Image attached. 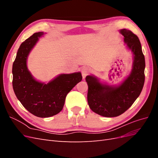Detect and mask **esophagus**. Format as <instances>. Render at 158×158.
<instances>
[{
  "label": "esophagus",
  "mask_w": 158,
  "mask_h": 158,
  "mask_svg": "<svg viewBox=\"0 0 158 158\" xmlns=\"http://www.w3.org/2000/svg\"><path fill=\"white\" fill-rule=\"evenodd\" d=\"M90 73V69L88 67H86V66H84L82 69V77L83 78H85V76H86L89 73Z\"/></svg>",
  "instance_id": "34e87169"
}]
</instances>
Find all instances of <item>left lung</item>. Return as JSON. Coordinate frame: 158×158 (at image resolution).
I'll use <instances>...</instances> for the list:
<instances>
[{"label": "left lung", "mask_w": 158, "mask_h": 158, "mask_svg": "<svg viewBox=\"0 0 158 158\" xmlns=\"http://www.w3.org/2000/svg\"><path fill=\"white\" fill-rule=\"evenodd\" d=\"M124 41L134 55L133 68L130 76L118 87L103 85L92 76H87L88 103L89 108L99 115L114 117L130 108L139 96L145 80V59L139 39L127 29L121 30Z\"/></svg>", "instance_id": "left-lung-1"}]
</instances>
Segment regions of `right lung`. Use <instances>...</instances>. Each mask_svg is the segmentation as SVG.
Returning a JSON list of instances; mask_svg holds the SVG:
<instances>
[{
  "instance_id": "1",
  "label": "right lung",
  "mask_w": 158,
  "mask_h": 158,
  "mask_svg": "<svg viewBox=\"0 0 158 158\" xmlns=\"http://www.w3.org/2000/svg\"><path fill=\"white\" fill-rule=\"evenodd\" d=\"M44 33L37 32L23 41L12 65V86L19 101L28 111L38 117H49L63 108L66 95L82 79L80 73L61 74L45 84L37 82L27 70V55Z\"/></svg>"
}]
</instances>
